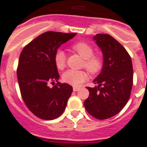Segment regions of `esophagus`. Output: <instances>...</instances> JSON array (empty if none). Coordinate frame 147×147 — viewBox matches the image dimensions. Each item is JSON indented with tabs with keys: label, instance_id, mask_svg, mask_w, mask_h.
I'll list each match as a JSON object with an SVG mask.
<instances>
[{
	"label": "esophagus",
	"instance_id": "34e87169",
	"mask_svg": "<svg viewBox=\"0 0 147 147\" xmlns=\"http://www.w3.org/2000/svg\"><path fill=\"white\" fill-rule=\"evenodd\" d=\"M80 89V88L79 87H73V90L74 91H78V90Z\"/></svg>",
	"mask_w": 147,
	"mask_h": 147
}]
</instances>
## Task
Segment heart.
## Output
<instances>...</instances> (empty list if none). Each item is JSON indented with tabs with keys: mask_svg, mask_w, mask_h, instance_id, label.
Listing matches in <instances>:
<instances>
[{
	"mask_svg": "<svg viewBox=\"0 0 147 147\" xmlns=\"http://www.w3.org/2000/svg\"><path fill=\"white\" fill-rule=\"evenodd\" d=\"M72 49L80 57L84 59V65L90 72L95 74L101 69L102 61L98 56L94 55V49L90 45L84 42H79L73 45ZM54 64L57 69H63L66 65V56L64 52L59 49L53 57ZM62 80L64 83L78 86L88 78V73L83 70L68 69L63 73Z\"/></svg>",
	"mask_w": 147,
	"mask_h": 147,
	"instance_id": "obj_1",
	"label": "heart"
}]
</instances>
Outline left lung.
<instances>
[{"label":"left lung","instance_id":"left-lung-1","mask_svg":"<svg viewBox=\"0 0 147 147\" xmlns=\"http://www.w3.org/2000/svg\"><path fill=\"white\" fill-rule=\"evenodd\" d=\"M93 40L103 54L102 69L94 80V88L87 87L89 96L84 106L98 120L109 118L127 104L133 86L131 58L120 42L107 34H96Z\"/></svg>","mask_w":147,"mask_h":147}]
</instances>
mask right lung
Instances as JSON below:
<instances>
[{
	"label": "right lung",
	"instance_id": "add662e5",
	"mask_svg": "<svg viewBox=\"0 0 147 147\" xmlns=\"http://www.w3.org/2000/svg\"><path fill=\"white\" fill-rule=\"evenodd\" d=\"M77 33L44 32L24 48L20 54L17 79L22 97L35 116L46 120L59 117L67 106L72 87L60 83L53 57L59 48ZM57 83L53 88L49 83Z\"/></svg>",
	"mask_w": 147,
	"mask_h": 147
}]
</instances>
